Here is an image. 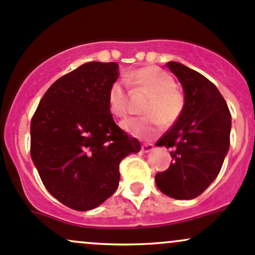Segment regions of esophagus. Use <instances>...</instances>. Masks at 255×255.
<instances>
[{
	"label": "esophagus",
	"instance_id": "1",
	"mask_svg": "<svg viewBox=\"0 0 255 255\" xmlns=\"http://www.w3.org/2000/svg\"><path fill=\"white\" fill-rule=\"evenodd\" d=\"M153 148H154V147H153V144L152 143H143L141 146V150L143 153H148V152H150V150H152Z\"/></svg>",
	"mask_w": 255,
	"mask_h": 255
}]
</instances>
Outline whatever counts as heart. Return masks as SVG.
<instances>
[{
    "label": "heart",
    "mask_w": 255,
    "mask_h": 255,
    "mask_svg": "<svg viewBox=\"0 0 255 255\" xmlns=\"http://www.w3.org/2000/svg\"><path fill=\"white\" fill-rule=\"evenodd\" d=\"M135 96H148L141 112L146 117L128 119L123 128L137 138L149 139L159 132L160 124L170 128L181 117L185 109V97L176 89L175 80L157 67H144L131 73L127 79ZM108 109L116 118L127 117L130 109L128 97L123 81L116 80L108 90Z\"/></svg>",
    "instance_id": "b5f03b06"
}]
</instances>
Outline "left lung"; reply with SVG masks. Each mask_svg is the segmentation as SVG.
Listing matches in <instances>:
<instances>
[{
	"instance_id": "8db88e82",
	"label": "left lung",
	"mask_w": 255,
	"mask_h": 255,
	"mask_svg": "<svg viewBox=\"0 0 255 255\" xmlns=\"http://www.w3.org/2000/svg\"><path fill=\"white\" fill-rule=\"evenodd\" d=\"M185 92V109L155 144L172 148L170 166L155 175L160 192L175 199H192L216 179L230 147L231 114L212 81L196 70L169 62Z\"/></svg>"
}]
</instances>
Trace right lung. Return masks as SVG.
Here are the masks:
<instances>
[{"label":"right lung","mask_w":255,"mask_h":255,"mask_svg":"<svg viewBox=\"0 0 255 255\" xmlns=\"http://www.w3.org/2000/svg\"><path fill=\"white\" fill-rule=\"evenodd\" d=\"M118 76L117 63H85L51 85L32 116L30 154L41 181L74 210L108 199L119 185L120 161L141 149L108 109Z\"/></svg>","instance_id":"1"}]
</instances>
